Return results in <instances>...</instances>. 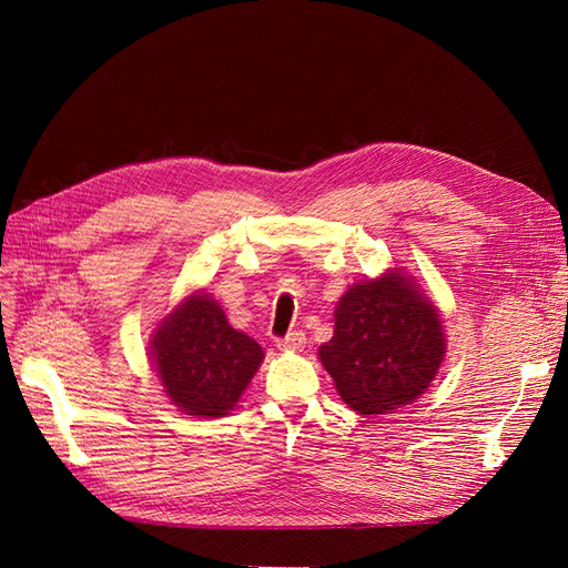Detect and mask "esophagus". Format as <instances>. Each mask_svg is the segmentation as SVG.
I'll use <instances>...</instances> for the list:
<instances>
[{
	"label": "esophagus",
	"mask_w": 568,
	"mask_h": 568,
	"mask_svg": "<svg viewBox=\"0 0 568 568\" xmlns=\"http://www.w3.org/2000/svg\"><path fill=\"white\" fill-rule=\"evenodd\" d=\"M305 346V334L303 332H291L284 338H277L280 351H301Z\"/></svg>",
	"instance_id": "obj_1"
}]
</instances>
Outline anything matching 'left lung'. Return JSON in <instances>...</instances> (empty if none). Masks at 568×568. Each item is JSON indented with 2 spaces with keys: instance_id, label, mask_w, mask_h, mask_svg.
I'll return each instance as SVG.
<instances>
[{
  "instance_id": "1",
  "label": "left lung",
  "mask_w": 568,
  "mask_h": 568,
  "mask_svg": "<svg viewBox=\"0 0 568 568\" xmlns=\"http://www.w3.org/2000/svg\"><path fill=\"white\" fill-rule=\"evenodd\" d=\"M445 355L438 307L403 270L353 284L334 311L320 359L359 415H386L432 386Z\"/></svg>"
}]
</instances>
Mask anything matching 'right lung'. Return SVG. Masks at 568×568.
Listing matches in <instances>:
<instances>
[{
	"label": "right lung",
	"mask_w": 568,
	"mask_h": 568,
	"mask_svg": "<svg viewBox=\"0 0 568 568\" xmlns=\"http://www.w3.org/2000/svg\"><path fill=\"white\" fill-rule=\"evenodd\" d=\"M263 355L203 291L170 311L151 336V359L170 403L203 419L230 415Z\"/></svg>",
	"instance_id": "1"
}]
</instances>
